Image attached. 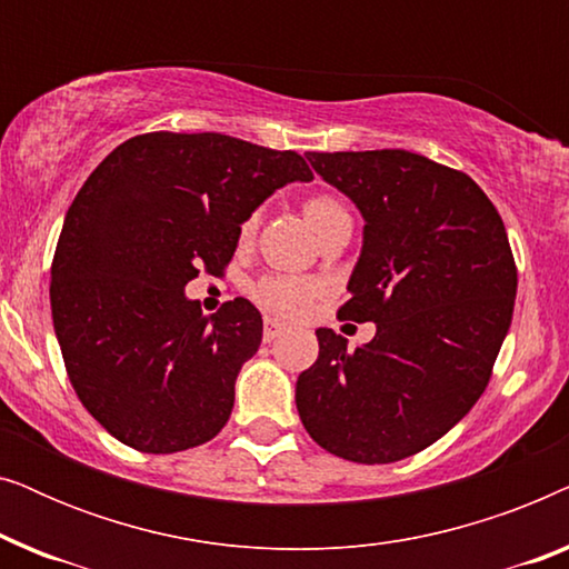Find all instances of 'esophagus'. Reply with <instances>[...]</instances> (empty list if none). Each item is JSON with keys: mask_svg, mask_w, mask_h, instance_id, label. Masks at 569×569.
Returning <instances> with one entry per match:
<instances>
[{"mask_svg": "<svg viewBox=\"0 0 569 569\" xmlns=\"http://www.w3.org/2000/svg\"><path fill=\"white\" fill-rule=\"evenodd\" d=\"M287 331V326L282 321H277V318H267L263 321V341H274L277 337H282Z\"/></svg>", "mask_w": 569, "mask_h": 569, "instance_id": "34e87169", "label": "esophagus"}]
</instances>
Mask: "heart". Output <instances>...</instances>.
I'll use <instances>...</instances> for the list:
<instances>
[{
  "instance_id": "b5f03b06",
  "label": "heart",
  "mask_w": 569,
  "mask_h": 569,
  "mask_svg": "<svg viewBox=\"0 0 569 569\" xmlns=\"http://www.w3.org/2000/svg\"><path fill=\"white\" fill-rule=\"evenodd\" d=\"M341 209L345 207H341L337 199L318 193V197H310L306 204H302V217H306L308 228L316 230L318 224L326 220V217L333 212H341ZM253 228H256V217H251V220L243 224L246 236ZM313 295H316L313 282H308V279H295V277H267L253 287L256 302L267 310H274V313H282V316L300 313Z\"/></svg>"
}]
</instances>
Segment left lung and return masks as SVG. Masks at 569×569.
I'll use <instances>...</instances> for the list:
<instances>
[{"label": "left lung", "instance_id": "obj_1", "mask_svg": "<svg viewBox=\"0 0 569 569\" xmlns=\"http://www.w3.org/2000/svg\"><path fill=\"white\" fill-rule=\"evenodd\" d=\"M360 209L362 251L339 316L376 323L368 345L318 329L295 403L310 438L355 463H393L440 440L489 383L518 271L487 193L407 150L308 152Z\"/></svg>", "mask_w": 569, "mask_h": 569}]
</instances>
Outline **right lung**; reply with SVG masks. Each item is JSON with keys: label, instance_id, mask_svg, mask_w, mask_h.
<instances>
[{"label": "right lung", "instance_id": "obj_1", "mask_svg": "<svg viewBox=\"0 0 569 569\" xmlns=\"http://www.w3.org/2000/svg\"><path fill=\"white\" fill-rule=\"evenodd\" d=\"M295 181H313L298 152L214 131L131 137L84 181L53 253V331L82 407L123 446L178 453L230 419L261 313L236 298L204 316L183 290Z\"/></svg>", "mask_w": 569, "mask_h": 569}]
</instances>
